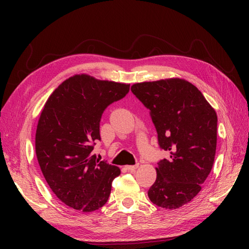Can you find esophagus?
I'll list each match as a JSON object with an SVG mask.
<instances>
[{"instance_id": "34e87169", "label": "esophagus", "mask_w": 249, "mask_h": 249, "mask_svg": "<svg viewBox=\"0 0 249 249\" xmlns=\"http://www.w3.org/2000/svg\"><path fill=\"white\" fill-rule=\"evenodd\" d=\"M138 168V164L136 165H127V166H125V169H127L129 171H133L135 169Z\"/></svg>"}]
</instances>
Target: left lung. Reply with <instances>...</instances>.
Listing matches in <instances>:
<instances>
[{
    "instance_id": "left-lung-1",
    "label": "left lung",
    "mask_w": 249,
    "mask_h": 249,
    "mask_svg": "<svg viewBox=\"0 0 249 249\" xmlns=\"http://www.w3.org/2000/svg\"><path fill=\"white\" fill-rule=\"evenodd\" d=\"M132 92L149 109L162 149L157 178L147 192L153 203L175 210L191 201L213 167L217 115L199 90L183 79L134 84Z\"/></svg>"
}]
</instances>
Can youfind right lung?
<instances>
[{"label":"right lung","instance_id":"1","mask_svg":"<svg viewBox=\"0 0 249 249\" xmlns=\"http://www.w3.org/2000/svg\"><path fill=\"white\" fill-rule=\"evenodd\" d=\"M130 84L76 74L48 99L37 124L35 150L42 175L56 196L74 210L92 212L108 201L120 169L92 155L100 123L109 105Z\"/></svg>","mask_w":249,"mask_h":249}]
</instances>
